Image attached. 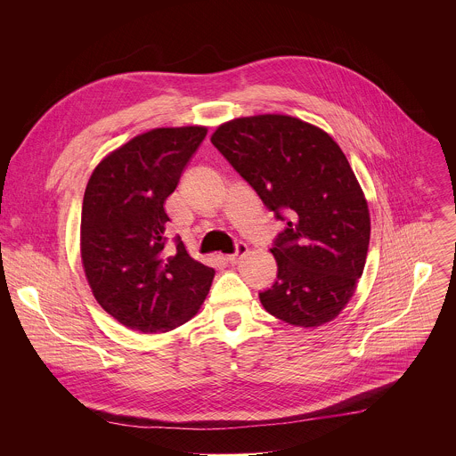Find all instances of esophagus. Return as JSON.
<instances>
[{"instance_id":"1","label":"esophagus","mask_w":456,"mask_h":456,"mask_svg":"<svg viewBox=\"0 0 456 456\" xmlns=\"http://www.w3.org/2000/svg\"><path fill=\"white\" fill-rule=\"evenodd\" d=\"M247 254H248V247H247L245 243H238L236 252H234V254H229V256L225 257V261L231 263V265H236V263H240Z\"/></svg>"}]
</instances>
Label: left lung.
<instances>
[{"instance_id": "obj_1", "label": "left lung", "mask_w": 456, "mask_h": 456, "mask_svg": "<svg viewBox=\"0 0 456 456\" xmlns=\"http://www.w3.org/2000/svg\"><path fill=\"white\" fill-rule=\"evenodd\" d=\"M211 142L288 224L270 248L279 273L259 293L263 307L302 329L336 320L357 289L371 234L368 200L341 147L281 113L224 122Z\"/></svg>"}]
</instances>
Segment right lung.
<instances>
[{
	"label": "right lung",
	"instance_id": "add662e5",
	"mask_svg": "<svg viewBox=\"0 0 456 456\" xmlns=\"http://www.w3.org/2000/svg\"><path fill=\"white\" fill-rule=\"evenodd\" d=\"M208 133L156 127L111 151L94 168L81 208L79 248L97 304L142 334L168 332L204 304L215 272L184 243L165 250L167 197Z\"/></svg>",
	"mask_w": 456,
	"mask_h": 456
}]
</instances>
